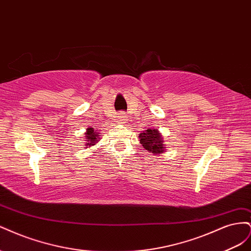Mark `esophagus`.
Segmentation results:
<instances>
[{
    "label": "esophagus",
    "mask_w": 251,
    "mask_h": 251,
    "mask_svg": "<svg viewBox=\"0 0 251 251\" xmlns=\"http://www.w3.org/2000/svg\"><path fill=\"white\" fill-rule=\"evenodd\" d=\"M116 117H117V120L119 121V123H123V121H125V120L126 119V113H125V112H120V113H118Z\"/></svg>",
    "instance_id": "34e87169"
}]
</instances>
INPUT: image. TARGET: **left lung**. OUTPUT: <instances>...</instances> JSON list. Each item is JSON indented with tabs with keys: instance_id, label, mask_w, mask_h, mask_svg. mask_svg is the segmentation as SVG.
<instances>
[{
	"instance_id": "1",
	"label": "left lung",
	"mask_w": 251,
	"mask_h": 251,
	"mask_svg": "<svg viewBox=\"0 0 251 251\" xmlns=\"http://www.w3.org/2000/svg\"><path fill=\"white\" fill-rule=\"evenodd\" d=\"M140 143L143 146V148L147 151H150L153 154H162L164 151V146L161 135L158 132V130H151L148 128L144 133H141L139 135Z\"/></svg>"
}]
</instances>
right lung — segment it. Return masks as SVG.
<instances>
[{
  "label": "right lung",
  "instance_id": "1",
  "mask_svg": "<svg viewBox=\"0 0 251 251\" xmlns=\"http://www.w3.org/2000/svg\"><path fill=\"white\" fill-rule=\"evenodd\" d=\"M86 139H87V146H89V147H91V146H94L95 144V141H97L98 140V136L100 135H97L94 131H93V128H91V127H89L88 128V131H87V133H86Z\"/></svg>",
  "mask_w": 251,
  "mask_h": 251
}]
</instances>
